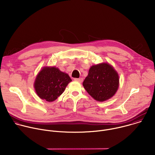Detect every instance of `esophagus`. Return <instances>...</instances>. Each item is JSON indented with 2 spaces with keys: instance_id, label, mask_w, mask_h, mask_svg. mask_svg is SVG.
<instances>
[{
  "instance_id": "esophagus-1",
  "label": "esophagus",
  "mask_w": 155,
  "mask_h": 155,
  "mask_svg": "<svg viewBox=\"0 0 155 155\" xmlns=\"http://www.w3.org/2000/svg\"><path fill=\"white\" fill-rule=\"evenodd\" d=\"M74 80L75 81H78V82L81 83L83 81V78H74Z\"/></svg>"
}]
</instances>
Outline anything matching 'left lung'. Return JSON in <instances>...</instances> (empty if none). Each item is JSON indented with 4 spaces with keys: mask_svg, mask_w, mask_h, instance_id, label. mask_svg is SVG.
I'll use <instances>...</instances> for the list:
<instances>
[{
    "mask_svg": "<svg viewBox=\"0 0 155 155\" xmlns=\"http://www.w3.org/2000/svg\"><path fill=\"white\" fill-rule=\"evenodd\" d=\"M83 85L87 93L100 102L111 98L119 86V77L113 67L107 63L93 65Z\"/></svg>",
    "mask_w": 155,
    "mask_h": 155,
    "instance_id": "1",
    "label": "left lung"
}]
</instances>
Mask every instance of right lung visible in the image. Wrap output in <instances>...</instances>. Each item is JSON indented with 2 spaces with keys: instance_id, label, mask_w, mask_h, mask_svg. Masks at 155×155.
Listing matches in <instances>:
<instances>
[{
  "instance_id": "1",
  "label": "right lung",
  "mask_w": 155,
  "mask_h": 155,
  "mask_svg": "<svg viewBox=\"0 0 155 155\" xmlns=\"http://www.w3.org/2000/svg\"><path fill=\"white\" fill-rule=\"evenodd\" d=\"M71 81L68 74L60 71L58 68L45 67L37 75L34 87L41 99L52 102L62 94Z\"/></svg>"
}]
</instances>
